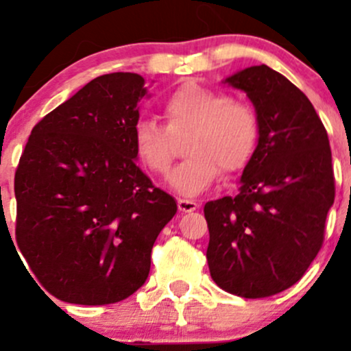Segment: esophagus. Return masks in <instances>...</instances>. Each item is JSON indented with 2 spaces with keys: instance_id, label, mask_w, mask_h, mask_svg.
<instances>
[{
  "instance_id": "obj_1",
  "label": "esophagus",
  "mask_w": 351,
  "mask_h": 351,
  "mask_svg": "<svg viewBox=\"0 0 351 351\" xmlns=\"http://www.w3.org/2000/svg\"><path fill=\"white\" fill-rule=\"evenodd\" d=\"M199 208L198 203L189 199H178V209L181 213H193Z\"/></svg>"
}]
</instances>
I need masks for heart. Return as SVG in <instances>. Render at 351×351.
Masks as SVG:
<instances>
[{"label": "heart", "instance_id": "1", "mask_svg": "<svg viewBox=\"0 0 351 351\" xmlns=\"http://www.w3.org/2000/svg\"><path fill=\"white\" fill-rule=\"evenodd\" d=\"M167 127L156 120H138L134 127V148L140 162L155 175H167L175 158V138L189 135L191 156L171 173L170 184L183 196H198L216 183L221 168L243 170L252 158L259 138L254 108L231 100L228 94L188 82L173 90L163 104Z\"/></svg>", "mask_w": 351, "mask_h": 351}]
</instances>
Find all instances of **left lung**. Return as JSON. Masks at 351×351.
Returning <instances> with one entry per match:
<instances>
[{"instance_id":"8db88e82","label":"left lung","mask_w":351,"mask_h":351,"mask_svg":"<svg viewBox=\"0 0 351 351\" xmlns=\"http://www.w3.org/2000/svg\"><path fill=\"white\" fill-rule=\"evenodd\" d=\"M245 92L259 138L236 196L204 204L213 280L245 299L302 279L324 243L335 199L328 135L307 95L265 64L223 80Z\"/></svg>"}]
</instances>
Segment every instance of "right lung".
Masks as SVG:
<instances>
[{
    "label": "right lung",
    "mask_w": 351,
    "mask_h": 351,
    "mask_svg": "<svg viewBox=\"0 0 351 351\" xmlns=\"http://www.w3.org/2000/svg\"><path fill=\"white\" fill-rule=\"evenodd\" d=\"M134 72L100 75L31 132L14 176L16 239L44 287L79 305L115 304L147 280L176 201L136 167Z\"/></svg>",
    "instance_id": "obj_1"
}]
</instances>
